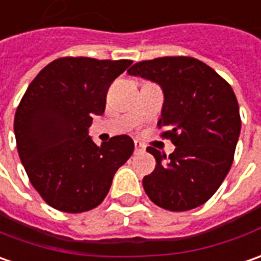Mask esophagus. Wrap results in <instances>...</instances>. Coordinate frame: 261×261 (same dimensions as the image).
Here are the masks:
<instances>
[{"mask_svg":"<svg viewBox=\"0 0 261 261\" xmlns=\"http://www.w3.org/2000/svg\"><path fill=\"white\" fill-rule=\"evenodd\" d=\"M143 151H145L143 143H141L139 141H135V153H142Z\"/></svg>","mask_w":261,"mask_h":261,"instance_id":"esophagus-1","label":"esophagus"}]
</instances>
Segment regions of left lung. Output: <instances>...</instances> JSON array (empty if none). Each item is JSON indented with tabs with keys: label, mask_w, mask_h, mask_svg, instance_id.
<instances>
[{
	"label": "left lung",
	"mask_w": 261,
	"mask_h": 261,
	"mask_svg": "<svg viewBox=\"0 0 261 261\" xmlns=\"http://www.w3.org/2000/svg\"><path fill=\"white\" fill-rule=\"evenodd\" d=\"M130 76L151 80L164 92L159 127L175 151H146L156 161L143 178L153 204L169 211H188L207 202L231 168L240 136L239 103L231 86L205 63L192 57H159L139 61Z\"/></svg>",
	"instance_id": "left-lung-1"
}]
</instances>
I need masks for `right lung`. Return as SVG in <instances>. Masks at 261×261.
Wrapping results in <instances>:
<instances>
[{
	"mask_svg": "<svg viewBox=\"0 0 261 261\" xmlns=\"http://www.w3.org/2000/svg\"><path fill=\"white\" fill-rule=\"evenodd\" d=\"M130 60L61 57L30 83L14 118L21 162L41 198L63 213L97 207L112 179L134 153L127 135L97 146L89 136L94 115H103L112 82Z\"/></svg>",
	"mask_w": 261,
	"mask_h": 261,
	"instance_id": "right-lung-1",
	"label": "right lung"
}]
</instances>
